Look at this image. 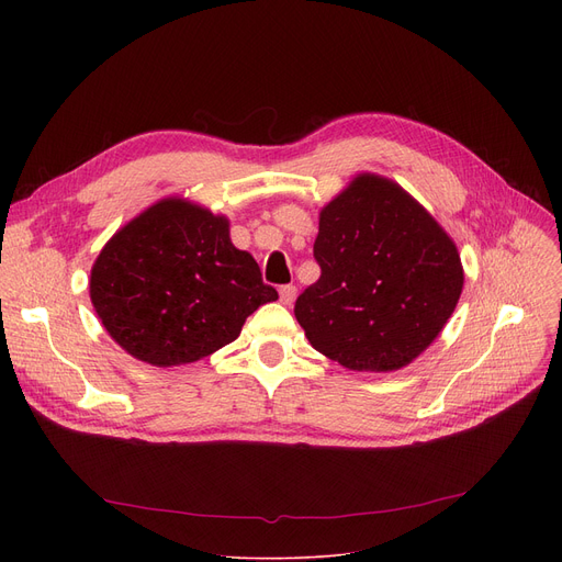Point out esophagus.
<instances>
[{"label": "esophagus", "mask_w": 562, "mask_h": 562, "mask_svg": "<svg viewBox=\"0 0 562 562\" xmlns=\"http://www.w3.org/2000/svg\"><path fill=\"white\" fill-rule=\"evenodd\" d=\"M296 293H299V289L293 286V284L282 286V289H280V301H282V305H291L293 301H296Z\"/></svg>", "instance_id": "1"}]
</instances>
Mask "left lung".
I'll return each mask as SVG.
<instances>
[{"instance_id":"8db88e82","label":"left lung","mask_w":562,"mask_h":562,"mask_svg":"<svg viewBox=\"0 0 562 562\" xmlns=\"http://www.w3.org/2000/svg\"><path fill=\"white\" fill-rule=\"evenodd\" d=\"M321 278L296 314L310 344L350 371L407 367L437 339L464 284L447 229L403 187L360 172L318 214Z\"/></svg>"}]
</instances>
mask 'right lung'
I'll use <instances>...</instances> for the list:
<instances>
[{
	"label": "right lung",
	"instance_id": "obj_1",
	"mask_svg": "<svg viewBox=\"0 0 562 562\" xmlns=\"http://www.w3.org/2000/svg\"><path fill=\"white\" fill-rule=\"evenodd\" d=\"M91 303L111 339L153 367L212 356L278 291L250 252L234 248L229 221L170 195L117 229L91 269Z\"/></svg>",
	"mask_w": 562,
	"mask_h": 562
}]
</instances>
